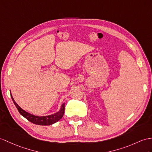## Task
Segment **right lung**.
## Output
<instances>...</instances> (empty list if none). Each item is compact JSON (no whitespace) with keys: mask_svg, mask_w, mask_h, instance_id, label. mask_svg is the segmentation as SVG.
Listing matches in <instances>:
<instances>
[{"mask_svg":"<svg viewBox=\"0 0 152 152\" xmlns=\"http://www.w3.org/2000/svg\"><path fill=\"white\" fill-rule=\"evenodd\" d=\"M11 97H12L14 104L15 105L16 108H17L18 111L19 112L21 115H23L29 122H31V123L35 124L42 125V126H49L57 123V122L60 120L64 115V103H63V104H62L60 110H59L57 113L50 115L39 117V116H35L34 115L30 114L29 113L26 112L25 110L22 109L17 104V102L15 101V100L13 99L12 94H11Z\"/></svg>","mask_w":152,"mask_h":152,"instance_id":"add662e5","label":"right lung"}]
</instances>
